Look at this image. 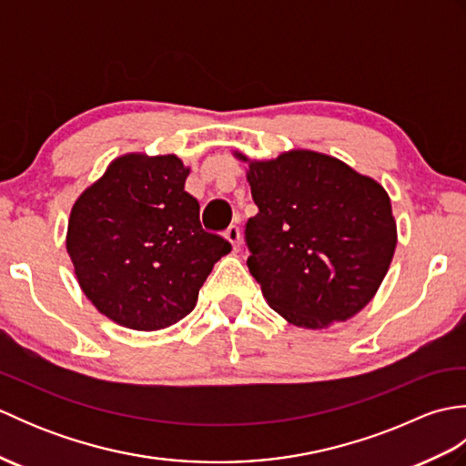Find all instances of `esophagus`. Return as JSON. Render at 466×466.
<instances>
[{"label":"esophagus","instance_id":"34e87169","mask_svg":"<svg viewBox=\"0 0 466 466\" xmlns=\"http://www.w3.org/2000/svg\"><path fill=\"white\" fill-rule=\"evenodd\" d=\"M224 236L228 238V242L232 244V248L234 250H240V228L238 226H230L228 228V230L224 232Z\"/></svg>","mask_w":466,"mask_h":466}]
</instances>
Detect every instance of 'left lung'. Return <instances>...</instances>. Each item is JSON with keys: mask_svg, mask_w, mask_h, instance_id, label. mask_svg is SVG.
Wrapping results in <instances>:
<instances>
[{"mask_svg": "<svg viewBox=\"0 0 466 466\" xmlns=\"http://www.w3.org/2000/svg\"><path fill=\"white\" fill-rule=\"evenodd\" d=\"M248 182L258 206L244 230L248 268L270 309L312 330L360 312L397 248L384 187L310 150L250 162Z\"/></svg>", "mask_w": 466, "mask_h": 466, "instance_id": "left-lung-1", "label": "left lung"}]
</instances>
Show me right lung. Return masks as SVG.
<instances>
[{"instance_id":"1","label":"right lung","mask_w":466,"mask_h":466,"mask_svg":"<svg viewBox=\"0 0 466 466\" xmlns=\"http://www.w3.org/2000/svg\"><path fill=\"white\" fill-rule=\"evenodd\" d=\"M190 174L174 154L117 157L77 198L67 254L84 294L107 319L160 330L190 314L214 264L232 250L206 232Z\"/></svg>"}]
</instances>
